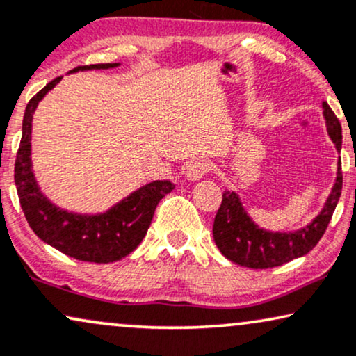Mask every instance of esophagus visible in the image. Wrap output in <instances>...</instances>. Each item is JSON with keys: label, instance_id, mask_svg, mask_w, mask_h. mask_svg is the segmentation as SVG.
I'll return each instance as SVG.
<instances>
[{"label": "esophagus", "instance_id": "obj_1", "mask_svg": "<svg viewBox=\"0 0 356 356\" xmlns=\"http://www.w3.org/2000/svg\"><path fill=\"white\" fill-rule=\"evenodd\" d=\"M210 170H211V163H209L207 159L193 161L186 170V177L188 181H199V179L204 177L205 174H209Z\"/></svg>", "mask_w": 356, "mask_h": 356}]
</instances>
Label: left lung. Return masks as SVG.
Listing matches in <instances>:
<instances>
[{
    "label": "left lung",
    "mask_w": 356,
    "mask_h": 356,
    "mask_svg": "<svg viewBox=\"0 0 356 356\" xmlns=\"http://www.w3.org/2000/svg\"><path fill=\"white\" fill-rule=\"evenodd\" d=\"M323 116L327 121V131L335 143L337 151L341 149V126L332 108L323 102ZM341 184V161H339L337 179L325 207L305 228L292 233H273L261 230L248 217L235 192L225 191L222 205L215 215L213 240L225 258L240 266L253 269H268L307 254L321 241L328 222L339 204Z\"/></svg>",
    "instance_id": "left-lung-1"
}]
</instances>
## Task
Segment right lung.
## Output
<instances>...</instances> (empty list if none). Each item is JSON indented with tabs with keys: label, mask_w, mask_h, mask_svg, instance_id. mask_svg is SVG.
I'll return each mask as SVG.
<instances>
[{
	"label": "right lung",
	"mask_w": 356,
	"mask_h": 356,
	"mask_svg": "<svg viewBox=\"0 0 356 356\" xmlns=\"http://www.w3.org/2000/svg\"><path fill=\"white\" fill-rule=\"evenodd\" d=\"M118 64H92L72 72L111 69ZM62 77L54 79L31 98L22 120V136L15 163V182L21 209L40 240L70 258L88 263H113L143 241L161 199L174 188L169 181H156L138 188L113 209L100 215H75L57 209L39 191L31 169V121L38 103Z\"/></svg>",
	"instance_id": "obj_1"
}]
</instances>
